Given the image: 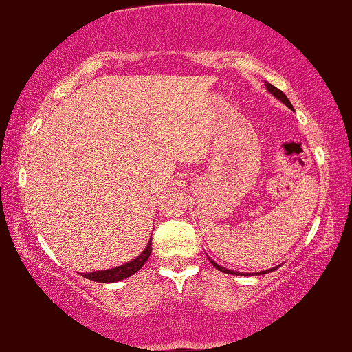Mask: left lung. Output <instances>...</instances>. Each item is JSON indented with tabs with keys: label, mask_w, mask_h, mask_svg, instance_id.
<instances>
[{
	"label": "left lung",
	"mask_w": 352,
	"mask_h": 352,
	"mask_svg": "<svg viewBox=\"0 0 352 352\" xmlns=\"http://www.w3.org/2000/svg\"><path fill=\"white\" fill-rule=\"evenodd\" d=\"M265 87H267V90H268V92H270L272 95H275V97L278 98V100H282V102L285 103V105H287V107H290V109H293V107H292V103H290V100H288V97H287V95H285V94L282 92V90H280V89H276V87H274V85H272V84H268V82H267V84H265ZM209 260H210V263H212V265L217 268V270L224 272V274H230V275H242V274H239V272H234V270H227V268L221 267V265H217V263L214 262L212 258H209ZM272 270H275V268H270V270H267V272H258V274H250V275H262V274H268V272H272Z\"/></svg>",
	"instance_id": "8db88e82"
}]
</instances>
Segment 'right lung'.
<instances>
[{"instance_id":"add662e5","label":"right lung","mask_w":352,"mask_h":352,"mask_svg":"<svg viewBox=\"0 0 352 352\" xmlns=\"http://www.w3.org/2000/svg\"><path fill=\"white\" fill-rule=\"evenodd\" d=\"M150 254H151V241L148 242L146 249H144L138 257L130 260V262H126L125 265L109 268V270H98V272H90V274H82V276H85V278L94 280V282H98V283L120 282V280L128 278V276L136 274V272L144 265V262H146L148 257H150Z\"/></svg>"}]
</instances>
